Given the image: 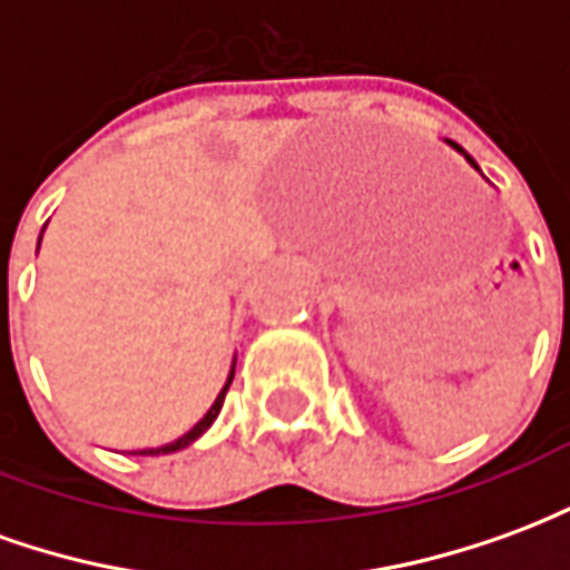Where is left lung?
Masks as SVG:
<instances>
[{
  "instance_id": "8db88e82",
  "label": "left lung",
  "mask_w": 570,
  "mask_h": 570,
  "mask_svg": "<svg viewBox=\"0 0 570 570\" xmlns=\"http://www.w3.org/2000/svg\"><path fill=\"white\" fill-rule=\"evenodd\" d=\"M452 146H454V142H452ZM454 149H458V151H461V155H464V158H466V161H470V164H473V167H476V161H473V158H470V155H466V151H464V149H461V146H454ZM476 170H479V167H476Z\"/></svg>"
}]
</instances>
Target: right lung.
Segmentation results:
<instances>
[{"mask_svg":"<svg viewBox=\"0 0 570 570\" xmlns=\"http://www.w3.org/2000/svg\"><path fill=\"white\" fill-rule=\"evenodd\" d=\"M39 240H42V237H39ZM232 379H235V360H232V370H228V379H225L223 391H219V396L213 400V406L207 409V415H204V419H200L195 428L188 430V433H183L179 440L167 442V445H158V449H140V452H134V454H174V452H179V449L191 445V442L198 440L200 433H207V428H210L213 421H216V415H219V409H223V403H225V394H228V384H232Z\"/></svg>","mask_w":570,"mask_h":570,"instance_id":"obj_1","label":"right lung"}]
</instances>
